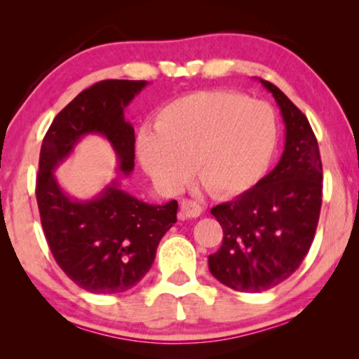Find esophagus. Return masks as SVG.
Wrapping results in <instances>:
<instances>
[{"label":"esophagus","instance_id":"esophagus-1","mask_svg":"<svg viewBox=\"0 0 359 359\" xmlns=\"http://www.w3.org/2000/svg\"><path fill=\"white\" fill-rule=\"evenodd\" d=\"M201 211L203 208L196 203V201H191V200H182L180 201V219H187V218H198L201 215Z\"/></svg>","mask_w":359,"mask_h":359}]
</instances>
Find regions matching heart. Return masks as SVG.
<instances>
[{
  "label": "heart",
  "mask_w": 359,
  "mask_h": 359,
  "mask_svg": "<svg viewBox=\"0 0 359 359\" xmlns=\"http://www.w3.org/2000/svg\"><path fill=\"white\" fill-rule=\"evenodd\" d=\"M156 133L143 130L136 154L156 187L174 195L191 175L215 198L250 189L276 144L275 114L266 102L229 90H200L159 110Z\"/></svg>",
  "instance_id": "heart-1"
}]
</instances>
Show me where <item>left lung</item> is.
<instances>
[{
    "instance_id": "obj_1",
    "label": "left lung",
    "mask_w": 359,
    "mask_h": 359,
    "mask_svg": "<svg viewBox=\"0 0 359 359\" xmlns=\"http://www.w3.org/2000/svg\"><path fill=\"white\" fill-rule=\"evenodd\" d=\"M278 104L285 151L270 174L211 215L223 244L208 257L211 275L236 291L260 292L291 276L311 249L322 205V163L306 115L275 84L259 79Z\"/></svg>"
}]
</instances>
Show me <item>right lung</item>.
I'll return each mask as SVG.
<instances>
[{
	"label": "right lung",
	"instance_id": "add662e5",
	"mask_svg": "<svg viewBox=\"0 0 359 359\" xmlns=\"http://www.w3.org/2000/svg\"><path fill=\"white\" fill-rule=\"evenodd\" d=\"M146 81L107 79L78 94L50 125L40 149L37 205L48 247L68 278L94 294L133 287L148 273L163 236L177 221V201L144 203L122 189L135 168V130L125 109ZM88 134H100L118 154L121 174L99 196L78 201L54 170Z\"/></svg>",
	"mask_w": 359,
	"mask_h": 359
}]
</instances>
